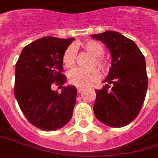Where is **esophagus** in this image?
Listing matches in <instances>:
<instances>
[{
	"label": "esophagus",
	"mask_w": 158,
	"mask_h": 158,
	"mask_svg": "<svg viewBox=\"0 0 158 158\" xmlns=\"http://www.w3.org/2000/svg\"><path fill=\"white\" fill-rule=\"evenodd\" d=\"M82 91H83V89H82V88H77V93L78 94L81 93Z\"/></svg>",
	"instance_id": "1"
}]
</instances>
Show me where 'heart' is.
Returning a JSON list of instances; mask_svg holds the SVG:
<instances>
[{"label":"heart","mask_w":158,"mask_h":158,"mask_svg":"<svg viewBox=\"0 0 158 158\" xmlns=\"http://www.w3.org/2000/svg\"><path fill=\"white\" fill-rule=\"evenodd\" d=\"M81 47L92 56L89 67L95 66L102 71L105 72L107 69V63L103 57L105 52L104 47L100 42L95 40H89L81 44ZM77 57V52L73 45H69L64 52L62 61L66 67H70L75 64ZM99 78V72L95 68L81 69L75 68L69 72V81L70 84L78 88H85Z\"/></svg>","instance_id":"heart-1"}]
</instances>
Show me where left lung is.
I'll list each match as a JSON object with an SVG mask.
<instances>
[{"instance_id": "8db88e82", "label": "left lung", "mask_w": 158, "mask_h": 158, "mask_svg": "<svg viewBox=\"0 0 158 158\" xmlns=\"http://www.w3.org/2000/svg\"><path fill=\"white\" fill-rule=\"evenodd\" d=\"M92 38L103 42L112 55V65L103 82L95 90V117L111 127L127 126L139 115L148 87L144 56L137 44L119 32L106 31Z\"/></svg>"}]
</instances>
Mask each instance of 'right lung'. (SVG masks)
I'll use <instances>...</instances> for the list:
<instances>
[{"label": "right lung", "mask_w": 158, "mask_h": 158, "mask_svg": "<svg viewBox=\"0 0 158 158\" xmlns=\"http://www.w3.org/2000/svg\"><path fill=\"white\" fill-rule=\"evenodd\" d=\"M73 40L41 38L25 46L16 63L15 96L27 120L43 131L57 130L72 117L77 88L58 94L51 86L66 81L62 56Z\"/></svg>", "instance_id": "add662e5"}]
</instances>
